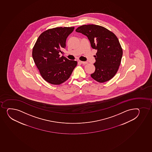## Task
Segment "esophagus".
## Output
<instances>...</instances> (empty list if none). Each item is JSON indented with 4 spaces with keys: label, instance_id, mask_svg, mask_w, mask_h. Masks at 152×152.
<instances>
[{
    "label": "esophagus",
    "instance_id": "1",
    "mask_svg": "<svg viewBox=\"0 0 152 152\" xmlns=\"http://www.w3.org/2000/svg\"><path fill=\"white\" fill-rule=\"evenodd\" d=\"M79 62L80 63H81L82 64H88V62H86V61H79Z\"/></svg>",
    "mask_w": 152,
    "mask_h": 152
}]
</instances>
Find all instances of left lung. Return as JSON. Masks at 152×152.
<instances>
[{
	"label": "left lung",
	"instance_id": "1",
	"mask_svg": "<svg viewBox=\"0 0 152 152\" xmlns=\"http://www.w3.org/2000/svg\"><path fill=\"white\" fill-rule=\"evenodd\" d=\"M75 31L88 37L91 48L97 50L94 58L95 71L91 77L99 83L112 79L121 62L123 49L116 35L102 26L88 24L80 26Z\"/></svg>",
	"mask_w": 152,
	"mask_h": 152
}]
</instances>
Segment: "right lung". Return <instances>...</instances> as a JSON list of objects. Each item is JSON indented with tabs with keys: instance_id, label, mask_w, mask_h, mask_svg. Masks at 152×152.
Listing matches in <instances>:
<instances>
[{
	"instance_id": "add662e5",
	"label": "right lung",
	"mask_w": 152,
	"mask_h": 152,
	"mask_svg": "<svg viewBox=\"0 0 152 152\" xmlns=\"http://www.w3.org/2000/svg\"><path fill=\"white\" fill-rule=\"evenodd\" d=\"M75 27L48 29L40 34L34 48V62L44 80L52 85H59L69 79L77 64L59 53L66 46V40Z\"/></svg>"
}]
</instances>
